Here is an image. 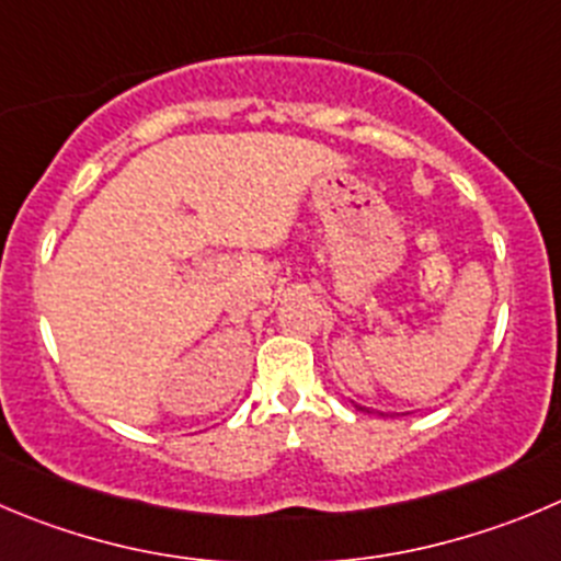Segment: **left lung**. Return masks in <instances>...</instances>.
<instances>
[{
	"instance_id": "obj_1",
	"label": "left lung",
	"mask_w": 561,
	"mask_h": 561,
	"mask_svg": "<svg viewBox=\"0 0 561 561\" xmlns=\"http://www.w3.org/2000/svg\"><path fill=\"white\" fill-rule=\"evenodd\" d=\"M355 404V410H360V413H380V415H391V413H382V410H371V408H364V404H357V402H352ZM404 415V413H402Z\"/></svg>"
}]
</instances>
